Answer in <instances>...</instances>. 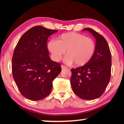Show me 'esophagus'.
Wrapping results in <instances>:
<instances>
[{
    "instance_id": "34e87169",
    "label": "esophagus",
    "mask_w": 124,
    "mask_h": 124,
    "mask_svg": "<svg viewBox=\"0 0 124 124\" xmlns=\"http://www.w3.org/2000/svg\"><path fill=\"white\" fill-rule=\"evenodd\" d=\"M61 67H62V69H66V68H67V67H65V66H64V65H61Z\"/></svg>"
}]
</instances>
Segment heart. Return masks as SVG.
Masks as SVG:
<instances>
[{
  "label": "heart",
  "mask_w": 124,
  "mask_h": 124,
  "mask_svg": "<svg viewBox=\"0 0 124 124\" xmlns=\"http://www.w3.org/2000/svg\"><path fill=\"white\" fill-rule=\"evenodd\" d=\"M48 50L55 61H59L67 54L64 62L68 64L74 62L76 66H83L93 58L95 51V43L91 38L82 34L70 32L64 33L57 40H51L47 45Z\"/></svg>",
  "instance_id": "b5f03b06"
}]
</instances>
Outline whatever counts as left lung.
<instances>
[{
    "instance_id": "obj_1",
    "label": "left lung",
    "mask_w": 124,
    "mask_h": 124,
    "mask_svg": "<svg viewBox=\"0 0 124 124\" xmlns=\"http://www.w3.org/2000/svg\"><path fill=\"white\" fill-rule=\"evenodd\" d=\"M83 31L92 34L96 40L95 51L86 65L72 69L71 86L81 99L94 100L100 97L109 84L111 72V54L107 42L102 35L91 28Z\"/></svg>"
}]
</instances>
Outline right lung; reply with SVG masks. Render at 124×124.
<instances>
[{
    "label": "right lung",
    "mask_w": 124,
    "mask_h": 124,
    "mask_svg": "<svg viewBox=\"0 0 124 124\" xmlns=\"http://www.w3.org/2000/svg\"><path fill=\"white\" fill-rule=\"evenodd\" d=\"M57 31L42 26L33 27L23 34L15 47L13 77L21 94L31 101L48 96L52 82L62 71L60 64L51 60L47 46L48 37Z\"/></svg>",
    "instance_id": "obj_1"
}]
</instances>
